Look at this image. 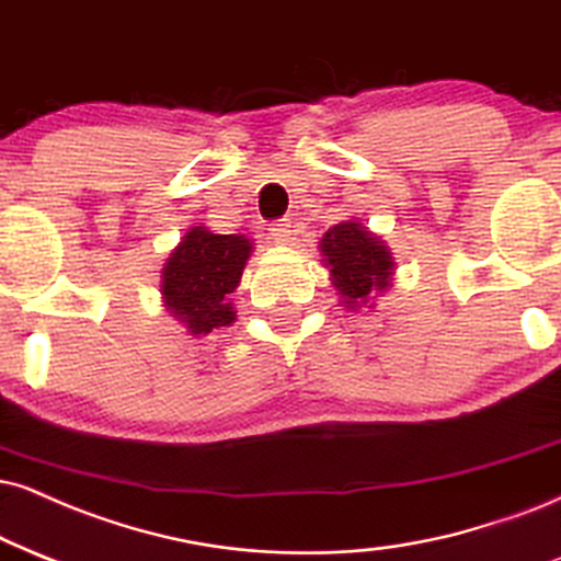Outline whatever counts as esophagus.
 Segmentation results:
<instances>
[{"label": "esophagus", "mask_w": 561, "mask_h": 561, "mask_svg": "<svg viewBox=\"0 0 561 561\" xmlns=\"http://www.w3.org/2000/svg\"><path fill=\"white\" fill-rule=\"evenodd\" d=\"M267 231L278 244H286V241L291 239V224H288V220H275V224H270Z\"/></svg>", "instance_id": "34e87169"}]
</instances>
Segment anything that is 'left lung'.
Listing matches in <instances>:
<instances>
[{"label": "left lung", "instance_id": "left-lung-1", "mask_svg": "<svg viewBox=\"0 0 561 561\" xmlns=\"http://www.w3.org/2000/svg\"><path fill=\"white\" fill-rule=\"evenodd\" d=\"M322 265L330 267V280L341 296V307L356 312L375 307V296L392 286L396 260L390 247L358 220H343L320 239Z\"/></svg>", "mask_w": 561, "mask_h": 561}]
</instances>
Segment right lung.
I'll return each mask as SVG.
<instances>
[{"label": "right lung", "instance_id": "right-lung-1", "mask_svg": "<svg viewBox=\"0 0 561 561\" xmlns=\"http://www.w3.org/2000/svg\"><path fill=\"white\" fill-rule=\"evenodd\" d=\"M252 252L254 241L244 233H213L203 224L192 226L163 265L161 299L165 312L195 337L231 328L237 309L228 296L239 288Z\"/></svg>", "mask_w": 561, "mask_h": 561}]
</instances>
